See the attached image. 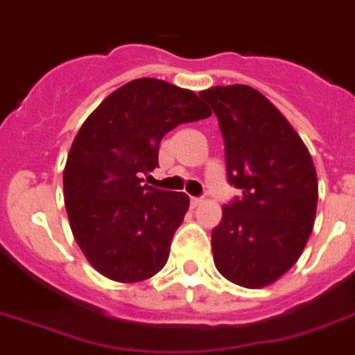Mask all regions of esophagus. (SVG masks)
Listing matches in <instances>:
<instances>
[{
  "instance_id": "obj_1",
  "label": "esophagus",
  "mask_w": 355,
  "mask_h": 355,
  "mask_svg": "<svg viewBox=\"0 0 355 355\" xmlns=\"http://www.w3.org/2000/svg\"><path fill=\"white\" fill-rule=\"evenodd\" d=\"M200 203H202V198H196V196L191 198V207H198Z\"/></svg>"
}]
</instances>
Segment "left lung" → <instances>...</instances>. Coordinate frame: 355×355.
I'll return each instance as SVG.
<instances>
[{
	"mask_svg": "<svg viewBox=\"0 0 355 355\" xmlns=\"http://www.w3.org/2000/svg\"><path fill=\"white\" fill-rule=\"evenodd\" d=\"M220 121L229 184L241 191L212 230L214 264L243 288H264L297 263L313 232L318 178L309 150L275 105L248 85L198 92Z\"/></svg>",
	"mask_w": 355,
	"mask_h": 355,
	"instance_id": "obj_1",
	"label": "left lung"
}]
</instances>
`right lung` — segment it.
I'll list each match as a JSON object with an SVG mask.
<instances>
[{"label":"right lung","instance_id":"right-lung-1","mask_svg":"<svg viewBox=\"0 0 355 355\" xmlns=\"http://www.w3.org/2000/svg\"><path fill=\"white\" fill-rule=\"evenodd\" d=\"M195 92L137 78L116 89L80 126L64 168L71 230L91 266L116 282H141L164 268L186 193L143 184L159 168V144L180 123L209 118Z\"/></svg>","mask_w":355,"mask_h":355}]
</instances>
